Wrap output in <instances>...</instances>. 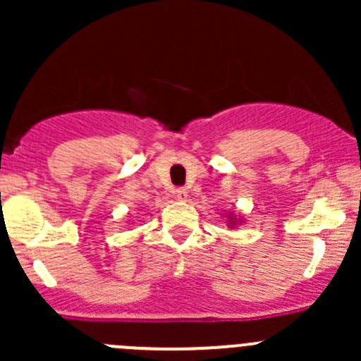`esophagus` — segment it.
<instances>
[{"label":"esophagus","mask_w":361,"mask_h":361,"mask_svg":"<svg viewBox=\"0 0 361 361\" xmlns=\"http://www.w3.org/2000/svg\"><path fill=\"white\" fill-rule=\"evenodd\" d=\"M174 195H176L178 201H185V199L188 197V190L187 188H178V190L174 192Z\"/></svg>","instance_id":"obj_1"}]
</instances>
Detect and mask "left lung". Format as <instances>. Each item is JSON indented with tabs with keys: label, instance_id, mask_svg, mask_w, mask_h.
<instances>
[{
	"label": "left lung",
	"instance_id": "left-lung-1",
	"mask_svg": "<svg viewBox=\"0 0 361 361\" xmlns=\"http://www.w3.org/2000/svg\"><path fill=\"white\" fill-rule=\"evenodd\" d=\"M224 218L228 228H238L239 225L245 224V214H241L239 211H227L224 213Z\"/></svg>",
	"mask_w": 361,
	"mask_h": 361
}]
</instances>
